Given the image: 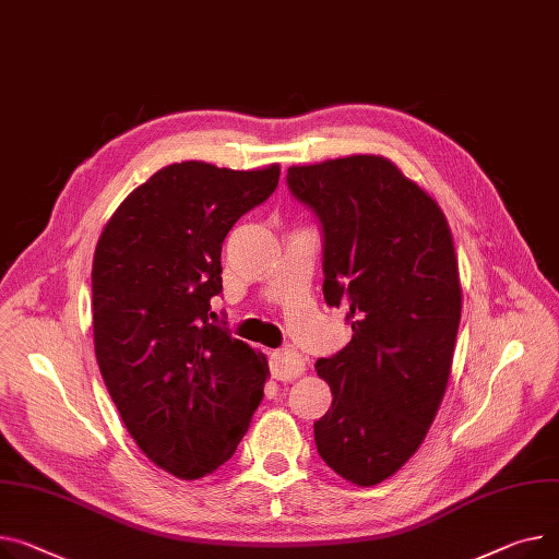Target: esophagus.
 Masks as SVG:
<instances>
[{"instance_id":"obj_1","label":"esophagus","mask_w":559,"mask_h":559,"mask_svg":"<svg viewBox=\"0 0 559 559\" xmlns=\"http://www.w3.org/2000/svg\"><path fill=\"white\" fill-rule=\"evenodd\" d=\"M272 376L281 382H292L306 373V359L296 350H276L270 357Z\"/></svg>"}]
</instances>
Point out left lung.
I'll list each match as a JSON object with an SVG mask.
<instances>
[{
  "mask_svg": "<svg viewBox=\"0 0 559 559\" xmlns=\"http://www.w3.org/2000/svg\"><path fill=\"white\" fill-rule=\"evenodd\" d=\"M323 229V299L353 340L317 361L332 404L319 456L359 488L393 476L423 444L448 391L463 289L448 217L380 155L287 168Z\"/></svg>",
  "mask_w": 559,
  "mask_h": 559,
  "instance_id": "obj_1",
  "label": "left lung"
}]
</instances>
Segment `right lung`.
I'll return each instance as SVG.
<instances>
[{
  "instance_id": "1",
  "label": "right lung",
  "mask_w": 559,
  "mask_h": 559,
  "mask_svg": "<svg viewBox=\"0 0 559 559\" xmlns=\"http://www.w3.org/2000/svg\"><path fill=\"white\" fill-rule=\"evenodd\" d=\"M278 175V164H170L119 204L94 251L100 376L139 450L183 480L234 456L263 400L265 355L217 323L211 299L222 242Z\"/></svg>"
}]
</instances>
